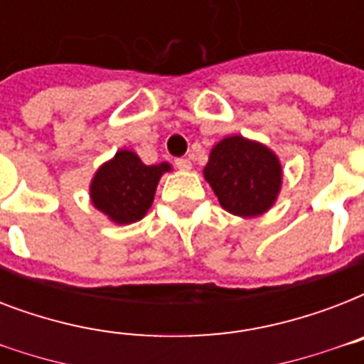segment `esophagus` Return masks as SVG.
Returning <instances> with one entry per match:
<instances>
[{
	"label": "esophagus",
	"instance_id": "34e87169",
	"mask_svg": "<svg viewBox=\"0 0 364 364\" xmlns=\"http://www.w3.org/2000/svg\"><path fill=\"white\" fill-rule=\"evenodd\" d=\"M176 168L181 171H188L193 168V162L188 159H176Z\"/></svg>",
	"mask_w": 364,
	"mask_h": 364
}]
</instances>
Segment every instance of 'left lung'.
Here are the masks:
<instances>
[{
  "label": "left lung",
  "mask_w": 364,
  "mask_h": 364,
  "mask_svg": "<svg viewBox=\"0 0 364 364\" xmlns=\"http://www.w3.org/2000/svg\"><path fill=\"white\" fill-rule=\"evenodd\" d=\"M204 177L225 210L240 217H255L276 202L282 166L268 147L232 136L211 149Z\"/></svg>",
  "instance_id": "1"
}]
</instances>
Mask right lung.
I'll return each instance as SVG.
<instances>
[{
	"mask_svg": "<svg viewBox=\"0 0 364 364\" xmlns=\"http://www.w3.org/2000/svg\"><path fill=\"white\" fill-rule=\"evenodd\" d=\"M170 164H143L132 151H119L105 162L92 179V204L119 225L139 221L153 204L160 176Z\"/></svg>",
	"mask_w": 364,
	"mask_h": 364,
	"instance_id": "add662e5",
	"label": "right lung"
}]
</instances>
